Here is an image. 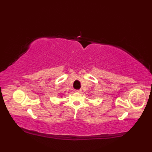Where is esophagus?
Returning <instances> with one entry per match:
<instances>
[{"instance_id":"34e87169","label":"esophagus","mask_w":152,"mask_h":152,"mask_svg":"<svg viewBox=\"0 0 152 152\" xmlns=\"http://www.w3.org/2000/svg\"><path fill=\"white\" fill-rule=\"evenodd\" d=\"M75 91H76V92H77V93H81L82 90H81V89H76V90H75Z\"/></svg>"}]
</instances>
